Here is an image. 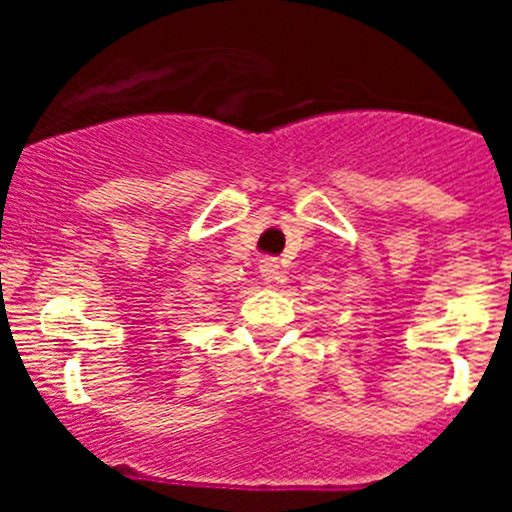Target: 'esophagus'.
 I'll use <instances>...</instances> for the list:
<instances>
[{
    "label": "esophagus",
    "instance_id": "esophagus-1",
    "mask_svg": "<svg viewBox=\"0 0 512 512\" xmlns=\"http://www.w3.org/2000/svg\"><path fill=\"white\" fill-rule=\"evenodd\" d=\"M259 271H261V277H264V282H269V284L284 282V271H282V266H279L277 259H261Z\"/></svg>",
    "mask_w": 512,
    "mask_h": 512
}]
</instances>
